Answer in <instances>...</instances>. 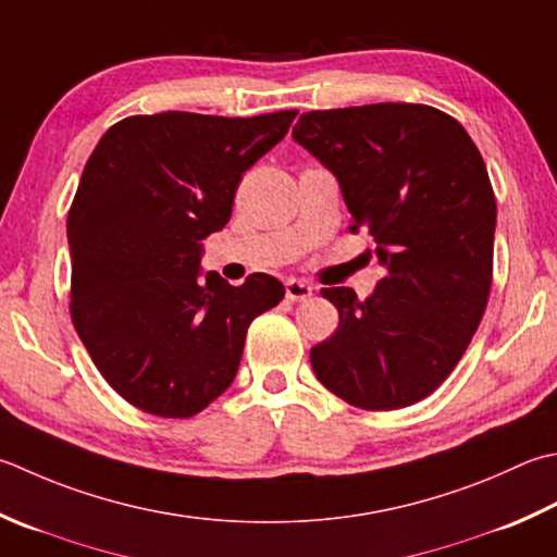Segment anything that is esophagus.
Wrapping results in <instances>:
<instances>
[{"mask_svg":"<svg viewBox=\"0 0 557 557\" xmlns=\"http://www.w3.org/2000/svg\"><path fill=\"white\" fill-rule=\"evenodd\" d=\"M285 294H287L289 301H304V299L311 297L313 287L304 280H287L285 282Z\"/></svg>","mask_w":557,"mask_h":557,"instance_id":"1","label":"esophagus"}]
</instances>
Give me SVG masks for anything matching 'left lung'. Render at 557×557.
<instances>
[{
    "label": "left lung",
    "instance_id": "left-lung-1",
    "mask_svg": "<svg viewBox=\"0 0 557 557\" xmlns=\"http://www.w3.org/2000/svg\"><path fill=\"white\" fill-rule=\"evenodd\" d=\"M294 139L341 183L350 232L367 228L386 277L364 301L321 294L341 313L311 347L321 384L362 410L428 398L459 364L493 285L497 205L459 120L422 103L301 113Z\"/></svg>",
    "mask_w": 557,
    "mask_h": 557
}]
</instances>
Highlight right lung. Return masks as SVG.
I'll return each mask as SVG.
<instances>
[{
	"label": "right lung",
	"instance_id": "right-lung-1",
	"mask_svg": "<svg viewBox=\"0 0 557 557\" xmlns=\"http://www.w3.org/2000/svg\"><path fill=\"white\" fill-rule=\"evenodd\" d=\"M297 111L129 115L98 141L70 207V313L115 394L159 418H193L232 386L250 321L282 282L200 280L202 242L228 222L238 183Z\"/></svg>",
	"mask_w": 557,
	"mask_h": 557
}]
</instances>
